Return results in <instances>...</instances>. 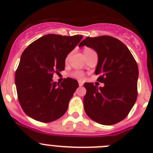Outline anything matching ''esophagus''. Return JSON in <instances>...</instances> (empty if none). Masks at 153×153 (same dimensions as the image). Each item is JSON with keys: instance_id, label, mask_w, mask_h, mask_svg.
Instances as JSON below:
<instances>
[{"instance_id": "obj_1", "label": "esophagus", "mask_w": 153, "mask_h": 153, "mask_svg": "<svg viewBox=\"0 0 153 153\" xmlns=\"http://www.w3.org/2000/svg\"><path fill=\"white\" fill-rule=\"evenodd\" d=\"M78 84H79V86H82L83 85H84V83H83L82 81H78Z\"/></svg>"}]
</instances>
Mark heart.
Masks as SVG:
<instances>
[{
  "mask_svg": "<svg viewBox=\"0 0 153 153\" xmlns=\"http://www.w3.org/2000/svg\"><path fill=\"white\" fill-rule=\"evenodd\" d=\"M83 52H84V56H85L86 58H87L89 55H90L92 53L95 52V51L92 49V48H89V47L84 48V50H83ZM68 58H69V57H67V58H66V61H67ZM72 76L74 77V78H78V79H83L84 77V74L82 72H81V71H75V72H72Z\"/></svg>",
  "mask_w": 153,
  "mask_h": 153,
  "instance_id": "b5f03b06",
  "label": "heart"
}]
</instances>
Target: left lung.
<instances>
[{"instance_id":"1","label":"left lung","mask_w":153,"mask_h":153,"mask_svg":"<svg viewBox=\"0 0 153 153\" xmlns=\"http://www.w3.org/2000/svg\"><path fill=\"white\" fill-rule=\"evenodd\" d=\"M83 46L92 48L98 54L95 73L100 75L97 81L104 84L99 88L93 83L84 84L86 89L84 98L85 112L98 124H117L127 116L136 101V61L126 46L113 37H86L79 44V47Z\"/></svg>"}]
</instances>
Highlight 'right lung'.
<instances>
[{"label": "right lung", "instance_id": "right-lung-1", "mask_svg": "<svg viewBox=\"0 0 153 153\" xmlns=\"http://www.w3.org/2000/svg\"><path fill=\"white\" fill-rule=\"evenodd\" d=\"M82 38V35L49 34L24 49L15 81L20 104L30 118L52 122L67 112L78 81L67 78L59 84L53 82L52 77L64 70L67 55Z\"/></svg>", "mask_w": 153, "mask_h": 153}]
</instances>
